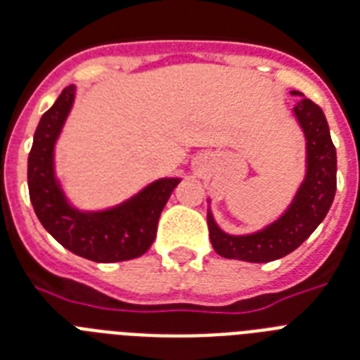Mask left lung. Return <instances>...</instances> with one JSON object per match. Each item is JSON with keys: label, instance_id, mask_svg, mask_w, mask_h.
<instances>
[{"label": "left lung", "instance_id": "1", "mask_svg": "<svg viewBox=\"0 0 360 360\" xmlns=\"http://www.w3.org/2000/svg\"><path fill=\"white\" fill-rule=\"evenodd\" d=\"M294 114L307 139V174L289 210L265 230L252 236H228L207 212L210 240L219 255L226 259L269 263L298 248L323 221L337 191V150L331 141L322 108L300 91Z\"/></svg>", "mask_w": 360, "mask_h": 360}]
</instances>
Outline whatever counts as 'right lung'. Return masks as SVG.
<instances>
[{"label": "right lung", "instance_id": "1", "mask_svg": "<svg viewBox=\"0 0 360 360\" xmlns=\"http://www.w3.org/2000/svg\"><path fill=\"white\" fill-rule=\"evenodd\" d=\"M75 99V86H68L55 105L41 115L34 132L27 184L38 221L64 248L95 261L115 263L143 255L156 239L158 219L178 178H162L136 197L106 212H79L68 204L55 178L53 150L62 124Z\"/></svg>", "mask_w": 360, "mask_h": 360}]
</instances>
